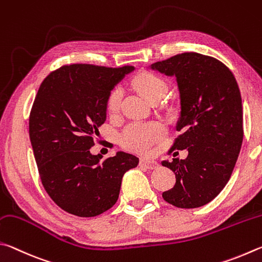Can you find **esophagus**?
I'll return each mask as SVG.
<instances>
[{"mask_svg": "<svg viewBox=\"0 0 262 262\" xmlns=\"http://www.w3.org/2000/svg\"><path fill=\"white\" fill-rule=\"evenodd\" d=\"M140 164H141V166L146 167V168H147V169H150V170H152V169H155V168H157V167L159 166L158 162L153 161V160L145 159V158H143V159L140 160Z\"/></svg>", "mask_w": 262, "mask_h": 262, "instance_id": "1", "label": "esophagus"}]
</instances>
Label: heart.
Here are the masks:
<instances>
[{
    "instance_id": "heart-1",
    "label": "heart",
    "mask_w": 262,
    "mask_h": 262,
    "mask_svg": "<svg viewBox=\"0 0 262 262\" xmlns=\"http://www.w3.org/2000/svg\"><path fill=\"white\" fill-rule=\"evenodd\" d=\"M135 85L148 100L164 95L167 84L162 78L149 72H144L135 78ZM123 98L122 87H115L108 98L110 112H116ZM164 126L158 121H132L127 123L121 134V143L124 147L135 152H148L164 136Z\"/></svg>"
}]
</instances>
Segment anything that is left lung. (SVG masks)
Wrapping results in <instances>:
<instances>
[{"label": "left lung", "mask_w": 262, "mask_h": 262, "mask_svg": "<svg viewBox=\"0 0 262 262\" xmlns=\"http://www.w3.org/2000/svg\"><path fill=\"white\" fill-rule=\"evenodd\" d=\"M149 69L175 77L181 101L176 130L182 135L172 149H187L185 160L162 161L176 184L162 193L180 208L201 207L212 201L230 180L243 143V105L232 72L198 53L178 54Z\"/></svg>", "instance_id": "left-lung-1"}]
</instances>
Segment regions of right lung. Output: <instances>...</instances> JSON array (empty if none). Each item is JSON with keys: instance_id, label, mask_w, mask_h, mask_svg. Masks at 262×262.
Wrapping results in <instances>:
<instances>
[{"instance_id": "obj_1", "label": "right lung", "mask_w": 262, "mask_h": 262, "mask_svg": "<svg viewBox=\"0 0 262 262\" xmlns=\"http://www.w3.org/2000/svg\"><path fill=\"white\" fill-rule=\"evenodd\" d=\"M134 67L71 64L45 78L30 115V139L41 182L66 212L81 217L102 214L116 204L122 178L139 159L125 152L93 155L108 98Z\"/></svg>"}]
</instances>
